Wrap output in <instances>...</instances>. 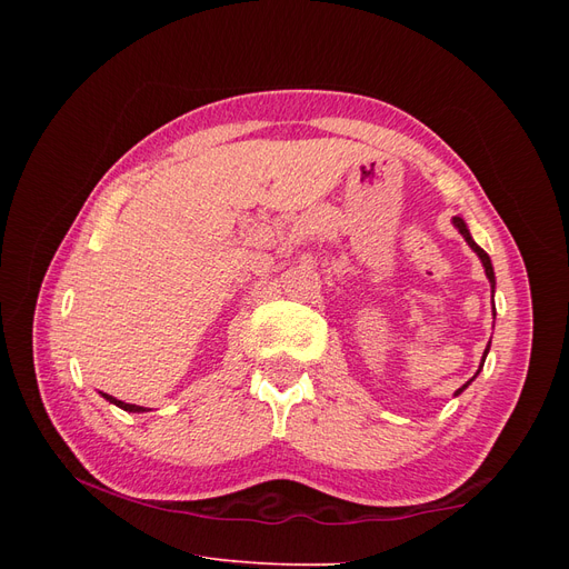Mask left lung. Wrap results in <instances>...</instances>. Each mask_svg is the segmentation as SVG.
Here are the masks:
<instances>
[{"label":"left lung","mask_w":569,"mask_h":569,"mask_svg":"<svg viewBox=\"0 0 569 569\" xmlns=\"http://www.w3.org/2000/svg\"><path fill=\"white\" fill-rule=\"evenodd\" d=\"M453 222H456V228L460 230V234L465 237V242H468V244L472 247V251L479 256V261H481V266H485L487 278H489V282H491V287H493V284H496V278H493V268H491V261H489V253H487L485 249H481V247H477V244H475V239L470 237V230H468V226H465V220H462V218H458V216H456V218H453ZM489 347H491V341H489ZM489 347H487V351H485V358H487V353H489ZM485 358H481V366H485ZM481 366H479V370H481ZM479 370H477V375H479ZM477 375H475V377H477ZM475 377H472V380H475ZM472 380H470V382H472ZM470 382H468V385H470ZM468 385H462L456 393H460V391H462L465 387H468Z\"/></svg>","instance_id":"left-lung-1"}]
</instances>
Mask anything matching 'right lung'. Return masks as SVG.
I'll return each instance as SVG.
<instances>
[{"label":"right lung","mask_w":569,"mask_h":569,"mask_svg":"<svg viewBox=\"0 0 569 569\" xmlns=\"http://www.w3.org/2000/svg\"><path fill=\"white\" fill-rule=\"evenodd\" d=\"M104 399H107L109 403H116L118 408L128 410V412H142V410H144L142 406H134V403H123V401H118V399H113V396H109V393H104Z\"/></svg>","instance_id":"add662e5"}]
</instances>
